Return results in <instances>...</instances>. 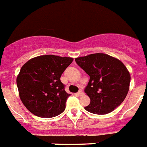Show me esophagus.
Segmentation results:
<instances>
[{
	"label": "esophagus",
	"instance_id": "1",
	"mask_svg": "<svg viewBox=\"0 0 147 147\" xmlns=\"http://www.w3.org/2000/svg\"><path fill=\"white\" fill-rule=\"evenodd\" d=\"M84 94V93L82 92V91H79L78 93H76V95H77V96H82V95H83Z\"/></svg>",
	"mask_w": 147,
	"mask_h": 147
}]
</instances>
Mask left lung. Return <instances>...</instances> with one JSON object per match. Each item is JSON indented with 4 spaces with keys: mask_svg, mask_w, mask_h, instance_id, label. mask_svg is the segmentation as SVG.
<instances>
[{
    "mask_svg": "<svg viewBox=\"0 0 147 147\" xmlns=\"http://www.w3.org/2000/svg\"><path fill=\"white\" fill-rule=\"evenodd\" d=\"M90 76L85 92L91 102L85 109L106 115L123 102L129 89L131 76L122 61L106 53H93L75 59Z\"/></svg>",
    "mask_w": 147,
    "mask_h": 147,
    "instance_id": "8db88e82",
    "label": "left lung"
}]
</instances>
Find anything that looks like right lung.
Masks as SVG:
<instances>
[{
  "label": "right lung",
  "mask_w": 147,
  "mask_h": 147,
  "mask_svg": "<svg viewBox=\"0 0 147 147\" xmlns=\"http://www.w3.org/2000/svg\"><path fill=\"white\" fill-rule=\"evenodd\" d=\"M74 59L55 55L36 56L21 67L17 76L21 102L36 116L50 118L60 115L71 94L60 80Z\"/></svg>",
  "instance_id": "obj_1"
}]
</instances>
